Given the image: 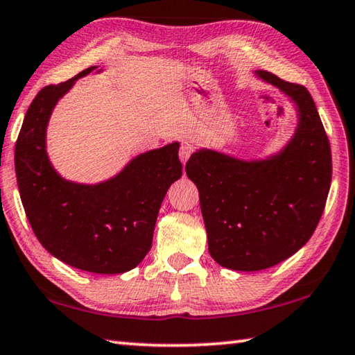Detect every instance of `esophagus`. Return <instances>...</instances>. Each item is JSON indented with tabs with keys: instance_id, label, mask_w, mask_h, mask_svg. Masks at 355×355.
I'll use <instances>...</instances> for the list:
<instances>
[{
	"instance_id": "34e87169",
	"label": "esophagus",
	"mask_w": 355,
	"mask_h": 355,
	"mask_svg": "<svg viewBox=\"0 0 355 355\" xmlns=\"http://www.w3.org/2000/svg\"><path fill=\"white\" fill-rule=\"evenodd\" d=\"M190 154H191V149H190L189 144H182V146H181V150H179V157H181V162H182V164H185V162L189 160Z\"/></svg>"
}]
</instances>
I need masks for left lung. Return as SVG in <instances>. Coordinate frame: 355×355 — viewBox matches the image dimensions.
<instances>
[{
  "label": "left lung",
  "mask_w": 355,
  "mask_h": 355,
  "mask_svg": "<svg viewBox=\"0 0 355 355\" xmlns=\"http://www.w3.org/2000/svg\"><path fill=\"white\" fill-rule=\"evenodd\" d=\"M291 98L297 112L293 137L264 159H237L196 149L185 173L200 191L209 253L231 270L269 269L309 242L322 216L332 181V154L306 88L254 71Z\"/></svg>",
  "instance_id": "1"
}]
</instances>
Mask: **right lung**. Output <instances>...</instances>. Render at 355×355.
I'll return each mask as SVG.
<instances>
[{
  "label": "right lung",
  "mask_w": 355,
  "mask_h": 355,
  "mask_svg": "<svg viewBox=\"0 0 355 355\" xmlns=\"http://www.w3.org/2000/svg\"><path fill=\"white\" fill-rule=\"evenodd\" d=\"M96 69L39 91L15 143V174L28 222L46 252L80 270L124 274L150 250L162 201L182 165L174 141L133 157L97 184L67 181L55 170L46 154L50 116L75 81Z\"/></svg>",
  "instance_id": "right-lung-1"
}]
</instances>
